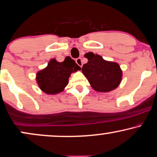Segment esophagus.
I'll return each instance as SVG.
<instances>
[{"label":"esophagus","instance_id":"obj_1","mask_svg":"<svg viewBox=\"0 0 157 157\" xmlns=\"http://www.w3.org/2000/svg\"><path fill=\"white\" fill-rule=\"evenodd\" d=\"M76 63L77 64V65H78V66H80V67H82V59H81V58L77 59H76Z\"/></svg>","mask_w":157,"mask_h":157}]
</instances>
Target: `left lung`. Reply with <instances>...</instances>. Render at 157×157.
<instances>
[{"label": "left lung", "instance_id": "8db88e82", "mask_svg": "<svg viewBox=\"0 0 157 157\" xmlns=\"http://www.w3.org/2000/svg\"><path fill=\"white\" fill-rule=\"evenodd\" d=\"M85 57L88 61L82 66V72L95 90L105 93L117 88L122 76L117 63L104 60L92 52L86 53Z\"/></svg>", "mask_w": 157, "mask_h": 157}]
</instances>
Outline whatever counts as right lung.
Returning a JSON list of instances; mask_svg holds the SVG:
<instances>
[{
	"label": "right lung",
	"instance_id": "1",
	"mask_svg": "<svg viewBox=\"0 0 157 157\" xmlns=\"http://www.w3.org/2000/svg\"><path fill=\"white\" fill-rule=\"evenodd\" d=\"M80 69V67L69 57L65 58L63 62L51 59L48 66L37 73V85L46 94H57L64 90L69 83L71 73Z\"/></svg>",
	"mask_w": 157,
	"mask_h": 157
}]
</instances>
